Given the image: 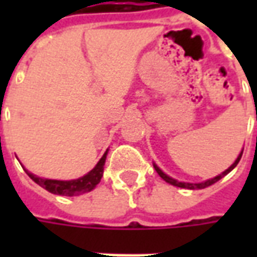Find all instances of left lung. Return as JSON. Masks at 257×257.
<instances>
[{
	"label": "left lung",
	"mask_w": 257,
	"mask_h": 257,
	"mask_svg": "<svg viewBox=\"0 0 257 257\" xmlns=\"http://www.w3.org/2000/svg\"><path fill=\"white\" fill-rule=\"evenodd\" d=\"M242 153H243V151H241V154L238 156V158H237V160H235V162H234V164H232L231 167L228 168L227 171H224V172L221 173V175H219V176H216V178L209 179V180H206V182H202V183H194L193 184V183H184V182H178V180H175V179L169 178L168 175H165V173L162 172L160 168L157 167L156 164H154V168H156L157 173H158V175H160V176H161V178L164 179V180H165L167 183L172 184V186H176V187H180V189H190V190L205 189V187H209V186H212V184H215L216 182H219V180H220L221 178H224V176H226V175L228 172H231L232 169H234V168H235L238 165V162H239V160H241V157H242Z\"/></svg>",
	"instance_id": "1"
}]
</instances>
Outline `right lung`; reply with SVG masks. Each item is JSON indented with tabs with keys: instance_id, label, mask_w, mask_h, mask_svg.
Here are the masks:
<instances>
[{
	"instance_id": "add662e5",
	"label": "right lung",
	"mask_w": 257,
	"mask_h": 257,
	"mask_svg": "<svg viewBox=\"0 0 257 257\" xmlns=\"http://www.w3.org/2000/svg\"><path fill=\"white\" fill-rule=\"evenodd\" d=\"M107 151L103 154L100 161L97 162V165L90 172L86 173L82 178L75 179V180H51V179H42L30 172H27V175L38 186H41L42 189H45L49 193L58 194V195H66V197H73V195H79V194L92 191L99 184L101 176H103V169H104Z\"/></svg>"
}]
</instances>
